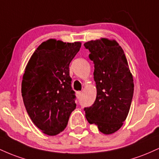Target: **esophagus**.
<instances>
[{
    "label": "esophagus",
    "mask_w": 159,
    "mask_h": 159,
    "mask_svg": "<svg viewBox=\"0 0 159 159\" xmlns=\"http://www.w3.org/2000/svg\"><path fill=\"white\" fill-rule=\"evenodd\" d=\"M76 96H77V97L78 98L81 97V91H77V92H76Z\"/></svg>",
    "instance_id": "obj_1"
}]
</instances>
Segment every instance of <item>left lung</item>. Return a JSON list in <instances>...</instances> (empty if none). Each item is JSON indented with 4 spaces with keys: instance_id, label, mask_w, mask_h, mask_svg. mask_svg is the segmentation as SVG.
Masks as SVG:
<instances>
[{
    "instance_id": "left-lung-1",
    "label": "left lung",
    "mask_w": 159,
    "mask_h": 159,
    "mask_svg": "<svg viewBox=\"0 0 159 159\" xmlns=\"http://www.w3.org/2000/svg\"><path fill=\"white\" fill-rule=\"evenodd\" d=\"M94 63L97 94L90 107H84L86 118L103 134L121 128L126 119L134 93L132 75L123 48L115 40L105 38L85 43Z\"/></svg>"
}]
</instances>
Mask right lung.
I'll return each instance as SVG.
<instances>
[{
	"label": "right lung",
	"instance_id": "1",
	"mask_svg": "<svg viewBox=\"0 0 159 159\" xmlns=\"http://www.w3.org/2000/svg\"><path fill=\"white\" fill-rule=\"evenodd\" d=\"M81 43L50 39L36 48L28 61L21 95L29 116L42 132L54 136L63 132L76 107L69 64Z\"/></svg>",
	"mask_w": 159,
	"mask_h": 159
}]
</instances>
